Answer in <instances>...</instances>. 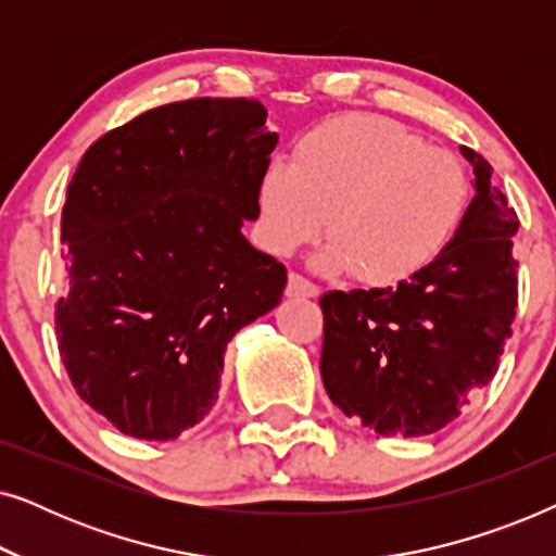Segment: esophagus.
Here are the masks:
<instances>
[{
  "label": "esophagus",
  "mask_w": 556,
  "mask_h": 556,
  "mask_svg": "<svg viewBox=\"0 0 556 556\" xmlns=\"http://www.w3.org/2000/svg\"><path fill=\"white\" fill-rule=\"evenodd\" d=\"M286 293L293 295V299H316L318 286H314L311 280L299 276V273H291V276H288Z\"/></svg>",
  "instance_id": "34e87169"
}]
</instances>
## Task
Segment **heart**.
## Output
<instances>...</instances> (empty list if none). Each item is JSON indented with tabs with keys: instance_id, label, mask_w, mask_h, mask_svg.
Listing matches in <instances>:
<instances>
[{
	"instance_id": "heart-1",
	"label": "heart",
	"mask_w": 556,
	"mask_h": 556,
	"mask_svg": "<svg viewBox=\"0 0 556 556\" xmlns=\"http://www.w3.org/2000/svg\"><path fill=\"white\" fill-rule=\"evenodd\" d=\"M470 181L451 151L375 113H346L303 134L293 164L273 159L257 185L261 232L288 255L324 227L329 273L394 286L428 268L463 223Z\"/></svg>"
}]
</instances>
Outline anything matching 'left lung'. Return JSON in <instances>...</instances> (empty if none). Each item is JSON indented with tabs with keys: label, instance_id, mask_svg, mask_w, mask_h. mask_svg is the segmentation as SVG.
I'll return each instance as SVG.
<instances>
[{
	"label": "left lung",
	"instance_id": "left-lung-1",
	"mask_svg": "<svg viewBox=\"0 0 556 556\" xmlns=\"http://www.w3.org/2000/svg\"><path fill=\"white\" fill-rule=\"evenodd\" d=\"M476 197L447 248L397 288L321 295V379L333 405L379 435H430L498 371L519 299V217L491 164L460 147Z\"/></svg>",
	"mask_w": 556,
	"mask_h": 556
}]
</instances>
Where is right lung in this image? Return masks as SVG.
<instances>
[{"mask_svg":"<svg viewBox=\"0 0 556 556\" xmlns=\"http://www.w3.org/2000/svg\"><path fill=\"white\" fill-rule=\"evenodd\" d=\"M253 98H192L103 134L67 187L55 306L67 377L124 435L172 440L215 405L225 349L286 268L242 235L278 134Z\"/></svg>","mask_w":556,"mask_h":556,"instance_id":"obj_1","label":"right lung"}]
</instances>
